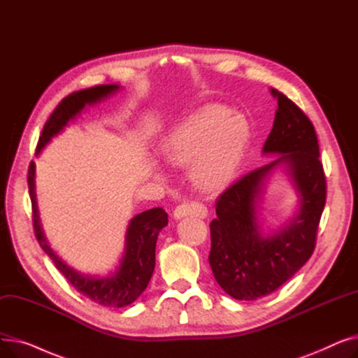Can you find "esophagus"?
Instances as JSON below:
<instances>
[{
	"mask_svg": "<svg viewBox=\"0 0 358 358\" xmlns=\"http://www.w3.org/2000/svg\"><path fill=\"white\" fill-rule=\"evenodd\" d=\"M206 215H208V210H206V208L201 203H181L174 210L176 219H182L185 216L206 217Z\"/></svg>",
	"mask_w": 358,
	"mask_h": 358,
	"instance_id": "34e87169",
	"label": "esophagus"
}]
</instances>
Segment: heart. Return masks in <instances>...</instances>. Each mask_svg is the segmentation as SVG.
<instances>
[{"label":"heart","mask_w":358,"mask_h":358,"mask_svg":"<svg viewBox=\"0 0 358 358\" xmlns=\"http://www.w3.org/2000/svg\"><path fill=\"white\" fill-rule=\"evenodd\" d=\"M248 142V124L222 106H204L176 126L162 143L165 158L192 166L194 181L206 190L227 184L238 171Z\"/></svg>","instance_id":"heart-1"}]
</instances>
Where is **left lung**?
Listing matches in <instances>:
<instances>
[{
    "instance_id": "1",
    "label": "left lung",
    "mask_w": 358,
    "mask_h": 358,
    "mask_svg": "<svg viewBox=\"0 0 358 358\" xmlns=\"http://www.w3.org/2000/svg\"><path fill=\"white\" fill-rule=\"evenodd\" d=\"M278 108L264 155H278L224 190L210 223L209 262L219 286L238 300H257L285 285L310 258L327 181L312 122L283 92L270 88ZM283 167L299 197L296 213L280 229L262 228V197L275 169Z\"/></svg>"
}]
</instances>
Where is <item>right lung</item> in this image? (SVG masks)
<instances>
[{"label": "right lung", "instance_id": "obj_1", "mask_svg": "<svg viewBox=\"0 0 358 358\" xmlns=\"http://www.w3.org/2000/svg\"><path fill=\"white\" fill-rule=\"evenodd\" d=\"M122 87L117 84H107L81 90L64 99L59 106L55 108L52 116L46 122L42 136L37 143L36 155H41L43 148L61 131L81 116L83 110L96 106L108 97L115 96ZM29 193L33 209V228L37 241L42 250L49 255L69 283L81 294L88 297L92 302L107 308H123L135 300L145 292L150 277L155 268V247L157 239L162 228L166 227L168 215L161 208L145 210L129 220L124 235V251L122 259L115 271L106 275H96L81 273L56 254L48 243L45 232L42 229V222L39 216V208L36 200V165L31 161L29 166Z\"/></svg>", "mask_w": 358, "mask_h": 358}]
</instances>
